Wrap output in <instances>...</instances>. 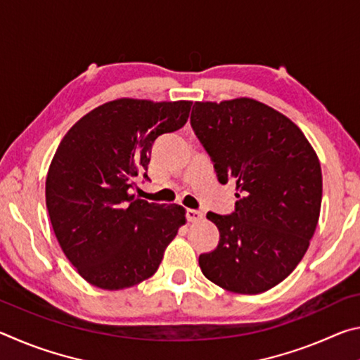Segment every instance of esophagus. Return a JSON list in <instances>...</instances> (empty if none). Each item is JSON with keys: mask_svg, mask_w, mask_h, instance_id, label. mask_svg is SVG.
I'll return each instance as SVG.
<instances>
[{"mask_svg": "<svg viewBox=\"0 0 360 360\" xmlns=\"http://www.w3.org/2000/svg\"><path fill=\"white\" fill-rule=\"evenodd\" d=\"M186 217L188 222H198L203 219V212L198 211V210H187L186 211Z\"/></svg>", "mask_w": 360, "mask_h": 360, "instance_id": "1", "label": "esophagus"}]
</instances>
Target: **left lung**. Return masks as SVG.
Here are the masks:
<instances>
[{
    "mask_svg": "<svg viewBox=\"0 0 360 360\" xmlns=\"http://www.w3.org/2000/svg\"><path fill=\"white\" fill-rule=\"evenodd\" d=\"M191 125L221 184H236L235 211L208 212L214 251L198 257L203 275L236 294H260L303 259L319 221L322 173L302 130L251 98L195 103Z\"/></svg>",
    "mask_w": 360,
    "mask_h": 360,
    "instance_id": "left-lung-1",
    "label": "left lung"
}]
</instances>
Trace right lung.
Masks as SVG:
<instances>
[{
  "mask_svg": "<svg viewBox=\"0 0 360 360\" xmlns=\"http://www.w3.org/2000/svg\"><path fill=\"white\" fill-rule=\"evenodd\" d=\"M191 101L120 98L71 127L52 158L46 205L62 251L85 281L100 289L136 285L157 271L167 246L186 224L179 205L131 193L148 178L158 136L182 129Z\"/></svg>",
  "mask_w": 360,
  "mask_h": 360,
  "instance_id": "obj_1",
  "label": "right lung"
}]
</instances>
